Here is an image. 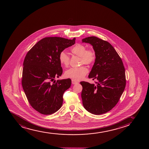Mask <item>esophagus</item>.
<instances>
[{
  "instance_id": "34e87169",
  "label": "esophagus",
  "mask_w": 149,
  "mask_h": 149,
  "mask_svg": "<svg viewBox=\"0 0 149 149\" xmlns=\"http://www.w3.org/2000/svg\"><path fill=\"white\" fill-rule=\"evenodd\" d=\"M72 84H79V82L76 81H74V80H73V79H72Z\"/></svg>"
}]
</instances>
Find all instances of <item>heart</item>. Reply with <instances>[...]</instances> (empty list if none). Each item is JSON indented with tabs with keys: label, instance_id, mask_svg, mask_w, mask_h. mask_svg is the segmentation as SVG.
<instances>
[{
	"label": "heart",
	"instance_id": "obj_1",
	"mask_svg": "<svg viewBox=\"0 0 149 149\" xmlns=\"http://www.w3.org/2000/svg\"><path fill=\"white\" fill-rule=\"evenodd\" d=\"M72 53L81 58V64L89 65L93 63L95 59V54L92 50H87L85 46L77 44L72 48ZM60 63L63 67H67L69 65L70 58L65 52H61L58 56ZM88 72V70L85 67L77 68H70L65 72V77L74 81H81L84 79Z\"/></svg>",
	"mask_w": 149,
	"mask_h": 149
}]
</instances>
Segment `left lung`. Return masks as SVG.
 <instances>
[{
    "label": "left lung",
    "instance_id": "left-lung-1",
    "mask_svg": "<svg viewBox=\"0 0 149 149\" xmlns=\"http://www.w3.org/2000/svg\"><path fill=\"white\" fill-rule=\"evenodd\" d=\"M91 44L95 54L89 79L96 84L81 81V98L84 108L100 115L111 110L118 103L126 86L125 68L121 58L109 43L92 36L82 40Z\"/></svg>",
    "mask_w": 149,
    "mask_h": 149
}]
</instances>
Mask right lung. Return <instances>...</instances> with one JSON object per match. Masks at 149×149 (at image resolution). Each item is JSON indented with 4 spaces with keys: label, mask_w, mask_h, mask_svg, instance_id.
I'll return each instance as SVG.
<instances>
[{
    "label": "right lung",
    "mask_w": 149,
    "mask_h": 149,
    "mask_svg": "<svg viewBox=\"0 0 149 149\" xmlns=\"http://www.w3.org/2000/svg\"><path fill=\"white\" fill-rule=\"evenodd\" d=\"M75 40L57 37L43 38L25 58L23 88L33 108L42 114H52L62 107L63 93L70 87L72 81L70 79L54 81L63 73L58 56L74 45Z\"/></svg>",
    "instance_id": "right-lung-1"
}]
</instances>
